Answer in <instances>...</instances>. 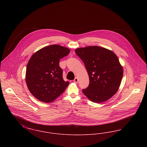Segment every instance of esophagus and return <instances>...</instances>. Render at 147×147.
Wrapping results in <instances>:
<instances>
[{
    "label": "esophagus",
    "mask_w": 147,
    "mask_h": 147,
    "mask_svg": "<svg viewBox=\"0 0 147 147\" xmlns=\"http://www.w3.org/2000/svg\"><path fill=\"white\" fill-rule=\"evenodd\" d=\"M74 82L75 83H78V78L77 77L75 78V79H74Z\"/></svg>",
    "instance_id": "34e87169"
}]
</instances>
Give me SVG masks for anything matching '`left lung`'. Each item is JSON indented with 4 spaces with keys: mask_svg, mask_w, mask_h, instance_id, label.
I'll list each match as a JSON object with an SVG mask.
<instances>
[{
    "mask_svg": "<svg viewBox=\"0 0 147 147\" xmlns=\"http://www.w3.org/2000/svg\"><path fill=\"white\" fill-rule=\"evenodd\" d=\"M76 53L84 62L89 76V85L82 90L91 101L105 102L118 91L123 69L115 53L99 46L78 48Z\"/></svg>",
    "mask_w": 147,
    "mask_h": 147,
    "instance_id": "1",
    "label": "left lung"
}]
</instances>
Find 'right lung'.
I'll use <instances>...</instances> for the list:
<instances>
[{
    "instance_id": "right-lung-1",
    "label": "right lung",
    "mask_w": 147,
    "mask_h": 147,
    "mask_svg": "<svg viewBox=\"0 0 147 147\" xmlns=\"http://www.w3.org/2000/svg\"><path fill=\"white\" fill-rule=\"evenodd\" d=\"M70 53V49L52 45L39 49L28 61L25 80L30 92L40 101L49 103L59 97L68 86L63 80L59 60Z\"/></svg>"
}]
</instances>
